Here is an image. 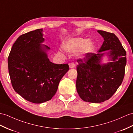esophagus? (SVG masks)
<instances>
[{"label": "esophagus", "mask_w": 133, "mask_h": 133, "mask_svg": "<svg viewBox=\"0 0 133 133\" xmlns=\"http://www.w3.org/2000/svg\"><path fill=\"white\" fill-rule=\"evenodd\" d=\"M69 65L70 68H74V66H75V64H74V63L72 62L69 64Z\"/></svg>", "instance_id": "34e87169"}]
</instances>
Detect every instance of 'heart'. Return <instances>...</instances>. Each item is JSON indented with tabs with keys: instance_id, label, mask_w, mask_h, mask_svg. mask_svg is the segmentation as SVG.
I'll list each match as a JSON object with an SVG mask.
<instances>
[{
	"instance_id": "obj_1",
	"label": "heart",
	"mask_w": 133,
	"mask_h": 133,
	"mask_svg": "<svg viewBox=\"0 0 133 133\" xmlns=\"http://www.w3.org/2000/svg\"><path fill=\"white\" fill-rule=\"evenodd\" d=\"M64 49L70 53L75 52L81 49L83 55L92 52L94 48V44L88 39L83 38H74L68 41L64 45Z\"/></svg>"
}]
</instances>
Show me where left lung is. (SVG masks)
<instances>
[{
    "label": "left lung",
    "mask_w": 133,
    "mask_h": 133,
    "mask_svg": "<svg viewBox=\"0 0 133 133\" xmlns=\"http://www.w3.org/2000/svg\"><path fill=\"white\" fill-rule=\"evenodd\" d=\"M104 42L98 53H90L77 60V91L83 100L102 103L108 100L121 85L125 76L126 52L116 35L98 30ZM108 52L112 62L101 63V57Z\"/></svg>",
    "instance_id": "1"
}]
</instances>
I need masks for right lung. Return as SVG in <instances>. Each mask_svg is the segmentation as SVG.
Returning a JSON list of instances; mask_svg holds the SVG:
<instances>
[{"mask_svg":"<svg viewBox=\"0 0 133 133\" xmlns=\"http://www.w3.org/2000/svg\"><path fill=\"white\" fill-rule=\"evenodd\" d=\"M43 29L20 35L13 44L8 58V71L13 88L25 100L33 103L48 101L55 94L61 79L69 67L50 61L41 46Z\"/></svg>","mask_w":133,"mask_h":133,"instance_id":"1","label":"right lung"}]
</instances>
